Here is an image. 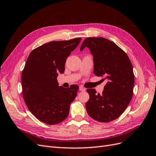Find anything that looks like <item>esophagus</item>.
I'll list each match as a JSON object with an SVG mask.
<instances>
[{
    "instance_id": "1",
    "label": "esophagus",
    "mask_w": 156,
    "mask_h": 156,
    "mask_svg": "<svg viewBox=\"0 0 156 156\" xmlns=\"http://www.w3.org/2000/svg\"><path fill=\"white\" fill-rule=\"evenodd\" d=\"M79 90H80V91H85V89L83 88V87H82V86H80V87H79Z\"/></svg>"
}]
</instances>
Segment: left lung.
Segmentation results:
<instances>
[{
    "mask_svg": "<svg viewBox=\"0 0 156 156\" xmlns=\"http://www.w3.org/2000/svg\"><path fill=\"white\" fill-rule=\"evenodd\" d=\"M86 47L93 56L94 74L107 81L101 94L87 89L89 100L86 110L98 122H110L122 115L131 101L134 85L132 63L123 50L105 38H86L80 51Z\"/></svg>",
    "mask_w": 156,
    "mask_h": 156,
    "instance_id": "obj_1",
    "label": "left lung"
}]
</instances>
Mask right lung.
Instances as JSON below:
<instances>
[{
  "label": "right lung",
  "mask_w": 156,
  "mask_h": 156,
  "mask_svg": "<svg viewBox=\"0 0 156 156\" xmlns=\"http://www.w3.org/2000/svg\"><path fill=\"white\" fill-rule=\"evenodd\" d=\"M81 39L44 44L33 49L27 58L22 73V96L29 110L40 122L55 125L68 116L79 87H59L56 78L64 72L67 58Z\"/></svg>",
  "instance_id": "right-lung-1"
}]
</instances>
